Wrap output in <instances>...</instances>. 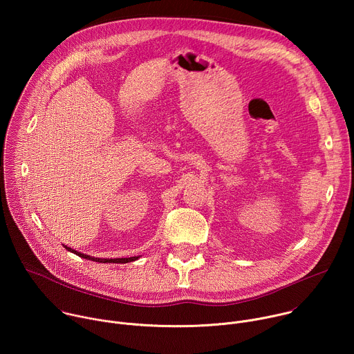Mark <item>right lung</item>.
<instances>
[{
	"label": "right lung",
	"mask_w": 354,
	"mask_h": 354,
	"mask_svg": "<svg viewBox=\"0 0 354 354\" xmlns=\"http://www.w3.org/2000/svg\"><path fill=\"white\" fill-rule=\"evenodd\" d=\"M66 249H68L70 252H73V254H75L77 257L80 258H84V259H88V261H93V262H99V263H127V262H133V261H137L140 257H133V258H116V259H102V258H93V257H89V255H85V254H81V252L75 250V249H71L70 246L64 245Z\"/></svg>",
	"instance_id": "right-lung-1"
}]
</instances>
